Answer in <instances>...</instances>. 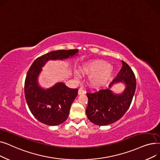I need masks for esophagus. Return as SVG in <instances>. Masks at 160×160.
<instances>
[{
    "label": "esophagus",
    "instance_id": "1",
    "mask_svg": "<svg viewBox=\"0 0 160 160\" xmlns=\"http://www.w3.org/2000/svg\"><path fill=\"white\" fill-rule=\"evenodd\" d=\"M85 93H86L85 91L82 88H80L79 89L78 91V94L79 95H83V94H85Z\"/></svg>",
    "mask_w": 160,
    "mask_h": 160
}]
</instances>
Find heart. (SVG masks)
I'll return each instance as SVG.
<instances>
[{"instance_id": "heart-1", "label": "heart", "mask_w": 160, "mask_h": 160, "mask_svg": "<svg viewBox=\"0 0 160 160\" xmlns=\"http://www.w3.org/2000/svg\"><path fill=\"white\" fill-rule=\"evenodd\" d=\"M82 74H89L88 82L93 88H100L110 81L114 73L113 67L108 62L102 60H94L83 63L80 67ZM78 77V74L75 73Z\"/></svg>"}]
</instances>
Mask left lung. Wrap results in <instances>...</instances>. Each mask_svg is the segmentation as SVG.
I'll return each instance as SVG.
<instances>
[{"instance_id":"8db88e82","label":"left lung","mask_w":160,"mask_h":160,"mask_svg":"<svg viewBox=\"0 0 160 160\" xmlns=\"http://www.w3.org/2000/svg\"><path fill=\"white\" fill-rule=\"evenodd\" d=\"M121 62L122 68L108 89L87 93L86 115L88 119L96 125L106 126L119 120L132 102L136 88L135 75L127 63ZM119 82L123 83L125 88L121 93L116 94L111 88Z\"/></svg>"}]
</instances>
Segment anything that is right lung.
Here are the masks:
<instances>
[{
    "instance_id": "1",
    "label": "right lung",
    "mask_w": 160,
    "mask_h": 160,
    "mask_svg": "<svg viewBox=\"0 0 160 160\" xmlns=\"http://www.w3.org/2000/svg\"><path fill=\"white\" fill-rule=\"evenodd\" d=\"M78 50H60L38 58L29 69L24 83V95L32 115L48 126L63 123L69 116L71 104L78 95V89L57 82L48 88L41 87L38 81L43 67L48 61L65 60L78 56Z\"/></svg>"
}]
</instances>
